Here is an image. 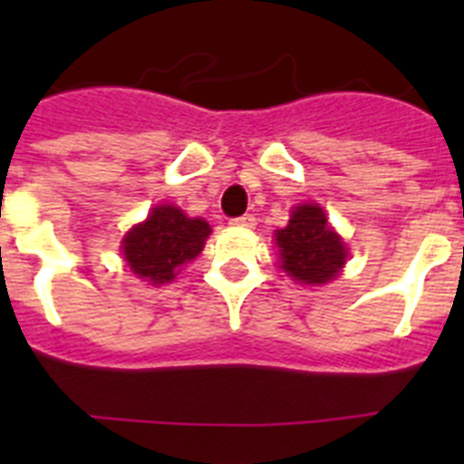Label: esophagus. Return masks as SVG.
I'll list each match as a JSON object with an SVG mask.
<instances>
[{"instance_id": "obj_1", "label": "esophagus", "mask_w": 464, "mask_h": 464, "mask_svg": "<svg viewBox=\"0 0 464 464\" xmlns=\"http://www.w3.org/2000/svg\"><path fill=\"white\" fill-rule=\"evenodd\" d=\"M229 225H232V227H239V229H253L256 227V216H251V213H244V216H239V218L229 220Z\"/></svg>"}]
</instances>
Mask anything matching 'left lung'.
I'll return each instance as SVG.
<instances>
[{
	"instance_id": "8db88e82",
	"label": "left lung",
	"mask_w": 464,
	"mask_h": 464,
	"mask_svg": "<svg viewBox=\"0 0 464 464\" xmlns=\"http://www.w3.org/2000/svg\"><path fill=\"white\" fill-rule=\"evenodd\" d=\"M281 269L304 285H323L337 278L346 265V244L332 229L323 207L299 204L290 213L288 225L276 229Z\"/></svg>"
}]
</instances>
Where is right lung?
Masks as SVG:
<instances>
[{
  "instance_id": "obj_1",
  "label": "right lung",
  "mask_w": 464,
  "mask_h": 464,
  "mask_svg": "<svg viewBox=\"0 0 464 464\" xmlns=\"http://www.w3.org/2000/svg\"><path fill=\"white\" fill-rule=\"evenodd\" d=\"M211 225L202 218H188L171 204H160L143 223L134 225L122 239V257L130 272L143 281L162 285L181 274L183 265L202 253Z\"/></svg>"
}]
</instances>
